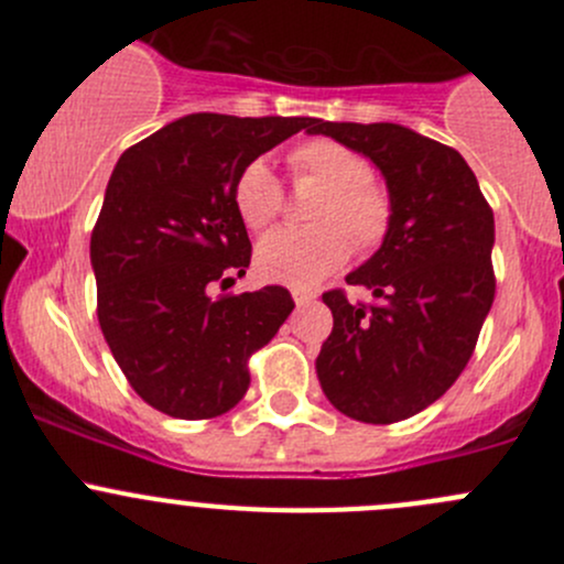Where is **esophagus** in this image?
Here are the masks:
<instances>
[{"mask_svg":"<svg viewBox=\"0 0 564 564\" xmlns=\"http://www.w3.org/2000/svg\"><path fill=\"white\" fill-rule=\"evenodd\" d=\"M292 297H294V303L300 305V308H305V305L314 303L316 292H311V289H292Z\"/></svg>","mask_w":564,"mask_h":564,"instance_id":"esophagus-1","label":"esophagus"}]
</instances>
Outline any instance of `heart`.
<instances>
[{"label": "heart", "mask_w": 564, "mask_h": 564, "mask_svg": "<svg viewBox=\"0 0 564 564\" xmlns=\"http://www.w3.org/2000/svg\"><path fill=\"white\" fill-rule=\"evenodd\" d=\"M297 180L322 185L311 207L308 229H281L256 248L261 278L289 286H311L346 264L351 246L371 253L392 229V196L371 176L366 158L333 139H308L289 152ZM281 180L264 158L242 166L235 182V207L250 231H267L283 213ZM356 242L351 243L350 240Z\"/></svg>", "instance_id": "heart-1"}]
</instances>
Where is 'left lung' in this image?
Segmentation results:
<instances>
[{
  "label": "left lung",
  "mask_w": 564,
  "mask_h": 564,
  "mask_svg": "<svg viewBox=\"0 0 564 564\" xmlns=\"http://www.w3.org/2000/svg\"><path fill=\"white\" fill-rule=\"evenodd\" d=\"M324 133L379 166L392 196L382 248L349 272L377 303L322 294L333 333L316 357L324 395L360 423L388 425L445 395L469 362L497 294L494 213L453 147L392 122H324Z\"/></svg>",
  "instance_id": "8db88e82"
}]
</instances>
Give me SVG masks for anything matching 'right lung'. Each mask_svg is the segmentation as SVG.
I'll return each instance as SVG.
<instances>
[{"mask_svg": "<svg viewBox=\"0 0 564 564\" xmlns=\"http://www.w3.org/2000/svg\"><path fill=\"white\" fill-rule=\"evenodd\" d=\"M311 122L191 113L113 166L89 242L98 322L130 388L158 412L209 420L237 406L250 355L292 314L283 286L218 297L209 289L224 292L250 264L237 174Z\"/></svg>", "mask_w": 564, "mask_h": 564, "instance_id": "obj_1", "label": "right lung"}]
</instances>
